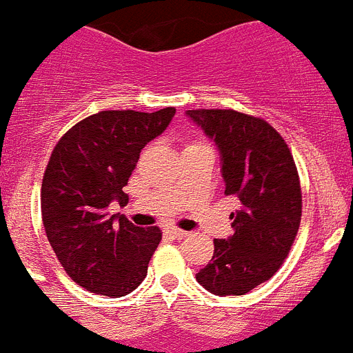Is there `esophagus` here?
<instances>
[{
  "label": "esophagus",
  "instance_id": "esophagus-1",
  "mask_svg": "<svg viewBox=\"0 0 353 353\" xmlns=\"http://www.w3.org/2000/svg\"><path fill=\"white\" fill-rule=\"evenodd\" d=\"M165 233H167L170 239H174V241H181V239H185V236L188 235V233L183 232V230H179V228H167V230H165Z\"/></svg>",
  "mask_w": 353,
  "mask_h": 353
}]
</instances>
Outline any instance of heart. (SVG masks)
<instances>
[{
    "mask_svg": "<svg viewBox=\"0 0 353 353\" xmlns=\"http://www.w3.org/2000/svg\"><path fill=\"white\" fill-rule=\"evenodd\" d=\"M188 147H194V145H188Z\"/></svg>",
    "mask_w": 353,
    "mask_h": 353,
    "instance_id": "1",
    "label": "heart"
}]
</instances>
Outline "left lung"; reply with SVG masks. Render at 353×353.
Segmentation results:
<instances>
[{"label":"left lung","instance_id":"left-lung-1","mask_svg":"<svg viewBox=\"0 0 353 353\" xmlns=\"http://www.w3.org/2000/svg\"><path fill=\"white\" fill-rule=\"evenodd\" d=\"M188 118L221 152L224 194L239 201L233 235L215 239L197 282L217 296H242L274 274L301 221V188L285 140L262 118L233 109H194Z\"/></svg>","mask_w":353,"mask_h":353}]
</instances>
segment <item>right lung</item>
Returning a JSON list of instances; mask_svg holds the SVG:
<instances>
[{
    "mask_svg": "<svg viewBox=\"0 0 353 353\" xmlns=\"http://www.w3.org/2000/svg\"><path fill=\"white\" fill-rule=\"evenodd\" d=\"M176 114L100 111L62 136L50 156L41 188L44 232L68 276L91 292L120 298L147 276L161 241L158 226L140 228L123 215H109L145 145L161 134Z\"/></svg>",
    "mask_w": 353,
    "mask_h": 353,
    "instance_id": "obj_1",
    "label": "right lung"
}]
</instances>
